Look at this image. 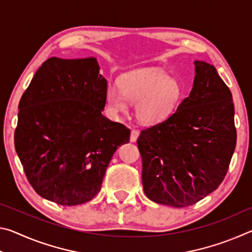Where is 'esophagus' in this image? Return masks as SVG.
I'll return each instance as SVG.
<instances>
[{
  "mask_svg": "<svg viewBox=\"0 0 252 252\" xmlns=\"http://www.w3.org/2000/svg\"><path fill=\"white\" fill-rule=\"evenodd\" d=\"M139 134H140V132L138 130H132L131 131V135H130V141L131 142H135L136 139H138Z\"/></svg>",
  "mask_w": 252,
  "mask_h": 252,
  "instance_id": "esophagus-1",
  "label": "esophagus"
}]
</instances>
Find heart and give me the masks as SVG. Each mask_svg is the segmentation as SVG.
Instances as JSON below:
<instances>
[{
  "mask_svg": "<svg viewBox=\"0 0 252 252\" xmlns=\"http://www.w3.org/2000/svg\"><path fill=\"white\" fill-rule=\"evenodd\" d=\"M119 88L109 87L105 93L106 105L112 113L125 112L127 101L134 103V113L144 125L163 121L180 102L181 88L178 81L163 72L140 70L125 74Z\"/></svg>",
  "mask_w": 252,
  "mask_h": 252,
  "instance_id": "1",
  "label": "heart"
}]
</instances>
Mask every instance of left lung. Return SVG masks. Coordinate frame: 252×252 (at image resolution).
<instances>
[{"label": "left lung", "mask_w": 252, "mask_h": 252, "mask_svg": "<svg viewBox=\"0 0 252 252\" xmlns=\"http://www.w3.org/2000/svg\"><path fill=\"white\" fill-rule=\"evenodd\" d=\"M194 66L190 95L136 141L144 193L176 208L192 206L221 185L237 143L231 91L215 66Z\"/></svg>", "instance_id": "8db88e82"}]
</instances>
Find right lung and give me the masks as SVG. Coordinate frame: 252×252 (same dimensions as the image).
I'll list each match as a JSON object with an SVG mask.
<instances>
[{
    "label": "right lung",
    "instance_id": "add662e5",
    "mask_svg": "<svg viewBox=\"0 0 252 252\" xmlns=\"http://www.w3.org/2000/svg\"><path fill=\"white\" fill-rule=\"evenodd\" d=\"M95 58L43 62L19 104L14 146L35 192L62 206L99 193L113 153L130 130L102 114L106 80Z\"/></svg>",
    "mask_w": 252,
    "mask_h": 252
}]
</instances>
